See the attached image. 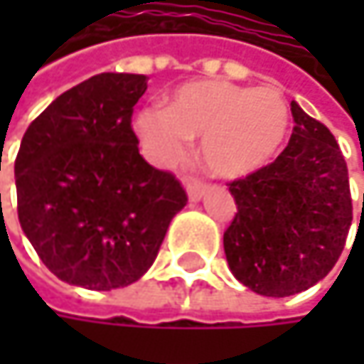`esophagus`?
<instances>
[{
  "label": "esophagus",
  "instance_id": "obj_1",
  "mask_svg": "<svg viewBox=\"0 0 364 364\" xmlns=\"http://www.w3.org/2000/svg\"><path fill=\"white\" fill-rule=\"evenodd\" d=\"M206 193V185L200 181H189L187 183V196L191 202H200Z\"/></svg>",
  "mask_w": 364,
  "mask_h": 364
}]
</instances>
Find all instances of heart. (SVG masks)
I'll use <instances>...</instances> for the list:
<instances>
[{
	"mask_svg": "<svg viewBox=\"0 0 364 364\" xmlns=\"http://www.w3.org/2000/svg\"><path fill=\"white\" fill-rule=\"evenodd\" d=\"M289 107L274 88L230 82L181 86L168 107H147L134 117L145 156L156 164L179 160L191 136H202L206 168L225 179L253 175L272 162L289 134Z\"/></svg>",
	"mask_w": 364,
	"mask_h": 364,
	"instance_id": "1",
	"label": "heart"
}]
</instances>
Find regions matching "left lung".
Here are the masks:
<instances>
[{
	"mask_svg": "<svg viewBox=\"0 0 364 364\" xmlns=\"http://www.w3.org/2000/svg\"><path fill=\"white\" fill-rule=\"evenodd\" d=\"M287 149L230 183L236 217L223 234L236 280L265 297H289L323 280L352 225L348 166L325 124L291 103Z\"/></svg>",
	"mask_w": 364,
	"mask_h": 364,
	"instance_id": "1",
	"label": "left lung"
}]
</instances>
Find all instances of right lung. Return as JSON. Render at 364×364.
<instances>
[{"mask_svg": "<svg viewBox=\"0 0 364 364\" xmlns=\"http://www.w3.org/2000/svg\"><path fill=\"white\" fill-rule=\"evenodd\" d=\"M145 90V75L99 73L56 97L23 136L21 228L43 265L73 287L136 282L187 204L181 183L139 154L130 117Z\"/></svg>", "mask_w": 364, "mask_h": 364, "instance_id": "add662e5", "label": "right lung"}]
</instances>
